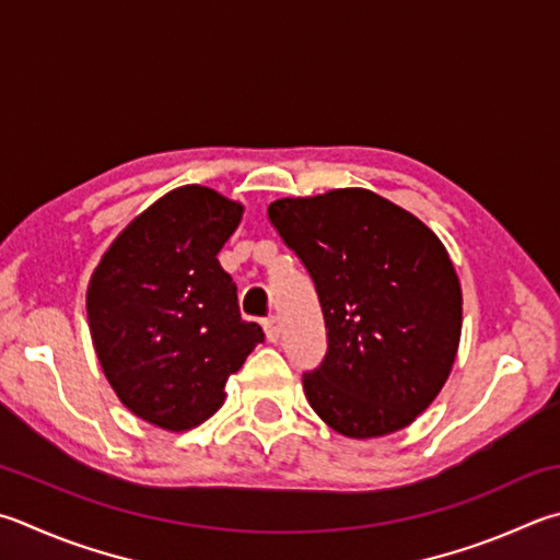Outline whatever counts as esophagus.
Instances as JSON below:
<instances>
[{"instance_id":"esophagus-1","label":"esophagus","mask_w":560,"mask_h":560,"mask_svg":"<svg viewBox=\"0 0 560 560\" xmlns=\"http://www.w3.org/2000/svg\"><path fill=\"white\" fill-rule=\"evenodd\" d=\"M264 332H267V340L269 342H279L281 328H279L277 315H269V318H264Z\"/></svg>"}]
</instances>
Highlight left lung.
<instances>
[{"instance_id":"8db88e82","label":"left lung","mask_w":560,"mask_h":560,"mask_svg":"<svg viewBox=\"0 0 560 560\" xmlns=\"http://www.w3.org/2000/svg\"><path fill=\"white\" fill-rule=\"evenodd\" d=\"M269 222L306 267L325 320L313 411L342 435L409 425L445 384L460 342V281L441 240L362 188L271 202Z\"/></svg>"}]
</instances>
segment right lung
<instances>
[{"label": "right lung", "mask_w": 560, "mask_h": 560, "mask_svg": "<svg viewBox=\"0 0 560 560\" xmlns=\"http://www.w3.org/2000/svg\"><path fill=\"white\" fill-rule=\"evenodd\" d=\"M242 206L202 186L166 192L112 242L88 287L97 360L121 404L188 431L225 401V382L264 342L242 320L218 252Z\"/></svg>", "instance_id": "add662e5"}]
</instances>
